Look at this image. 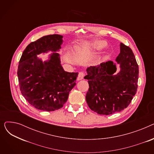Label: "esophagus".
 I'll return each mask as SVG.
<instances>
[{"instance_id": "obj_1", "label": "esophagus", "mask_w": 154, "mask_h": 154, "mask_svg": "<svg viewBox=\"0 0 154 154\" xmlns=\"http://www.w3.org/2000/svg\"><path fill=\"white\" fill-rule=\"evenodd\" d=\"M85 74L83 72H80L79 73V75L77 77V80H82L84 79Z\"/></svg>"}]
</instances>
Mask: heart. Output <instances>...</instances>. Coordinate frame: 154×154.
Wrapping results in <instances>:
<instances>
[{"mask_svg":"<svg viewBox=\"0 0 154 154\" xmlns=\"http://www.w3.org/2000/svg\"><path fill=\"white\" fill-rule=\"evenodd\" d=\"M106 44L103 41H97L94 43V48L97 50H100L102 48H103V47H106Z\"/></svg>","mask_w":154,"mask_h":154,"instance_id":"b5f03b06","label":"heart"}]
</instances>
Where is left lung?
Returning a JSON list of instances; mask_svg holds the SVG:
<instances>
[{
  "label": "left lung",
  "mask_w": 154,
  "mask_h": 154,
  "mask_svg": "<svg viewBox=\"0 0 154 154\" xmlns=\"http://www.w3.org/2000/svg\"><path fill=\"white\" fill-rule=\"evenodd\" d=\"M116 63L102 62L87 69L89 88L86 101L89 108L100 115H110L127 108L137 92L139 66L131 48L122 43Z\"/></svg>",
  "instance_id": "8db88e82"
}]
</instances>
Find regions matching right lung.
Segmentation results:
<instances>
[{"label":"right lung","instance_id":"1","mask_svg":"<svg viewBox=\"0 0 154 154\" xmlns=\"http://www.w3.org/2000/svg\"><path fill=\"white\" fill-rule=\"evenodd\" d=\"M62 35L44 36L29 44L22 53L17 70L20 90L35 108L54 111L63 107L70 91L76 85L78 72L65 71L58 52ZM51 51L50 59L42 62L37 55Z\"/></svg>","mask_w":154,"mask_h":154}]
</instances>
